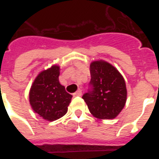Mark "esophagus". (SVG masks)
<instances>
[{
	"label": "esophagus",
	"mask_w": 159,
	"mask_h": 159,
	"mask_svg": "<svg viewBox=\"0 0 159 159\" xmlns=\"http://www.w3.org/2000/svg\"><path fill=\"white\" fill-rule=\"evenodd\" d=\"M81 95H82V91L81 90H78L77 92H75V93L73 94L74 96H81Z\"/></svg>",
	"instance_id": "34e87169"
}]
</instances>
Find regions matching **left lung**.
Wrapping results in <instances>:
<instances>
[{
	"instance_id": "8db88e82",
	"label": "left lung",
	"mask_w": 159,
	"mask_h": 159,
	"mask_svg": "<svg viewBox=\"0 0 159 159\" xmlns=\"http://www.w3.org/2000/svg\"><path fill=\"white\" fill-rule=\"evenodd\" d=\"M91 89L83 95L92 116L99 119H115L127 101V88L123 75L103 60L90 64Z\"/></svg>"
}]
</instances>
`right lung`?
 <instances>
[{"label": "right lung", "instance_id": "obj_1", "mask_svg": "<svg viewBox=\"0 0 159 159\" xmlns=\"http://www.w3.org/2000/svg\"><path fill=\"white\" fill-rule=\"evenodd\" d=\"M60 66L52 65L35 79L29 92L32 110L47 121L52 122L67 113L72 95L59 82Z\"/></svg>", "mask_w": 159, "mask_h": 159}]
</instances>
